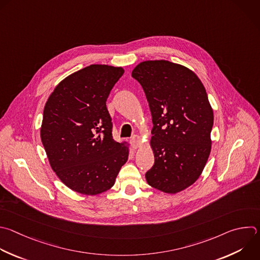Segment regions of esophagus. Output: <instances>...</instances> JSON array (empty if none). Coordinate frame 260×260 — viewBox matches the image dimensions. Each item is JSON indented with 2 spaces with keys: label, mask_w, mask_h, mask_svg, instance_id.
Masks as SVG:
<instances>
[{
  "label": "esophagus",
  "mask_w": 260,
  "mask_h": 260,
  "mask_svg": "<svg viewBox=\"0 0 260 260\" xmlns=\"http://www.w3.org/2000/svg\"><path fill=\"white\" fill-rule=\"evenodd\" d=\"M131 143H132L133 147H134L135 149H137V148H139V147L142 145V140H141V138H140L139 136H136V137H134V138L131 140Z\"/></svg>",
  "instance_id": "obj_1"
}]
</instances>
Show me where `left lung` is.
Returning <instances> with one entry per match:
<instances>
[{
  "label": "left lung",
  "instance_id": "obj_1",
  "mask_svg": "<svg viewBox=\"0 0 260 260\" xmlns=\"http://www.w3.org/2000/svg\"><path fill=\"white\" fill-rule=\"evenodd\" d=\"M146 94L152 114L150 146L155 162L147 183L177 194L201 176L211 151L213 109L197 74L166 60H147L132 71Z\"/></svg>",
  "mask_w": 260,
  "mask_h": 260
}]
</instances>
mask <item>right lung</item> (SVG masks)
<instances>
[{"mask_svg": "<svg viewBox=\"0 0 260 260\" xmlns=\"http://www.w3.org/2000/svg\"><path fill=\"white\" fill-rule=\"evenodd\" d=\"M122 67L92 64L62 79L49 96L41 140L56 176L69 189L98 195L111 189L129 144L116 142L106 107Z\"/></svg>", "mask_w": 260, "mask_h": 260, "instance_id": "1", "label": "right lung"}]
</instances>
